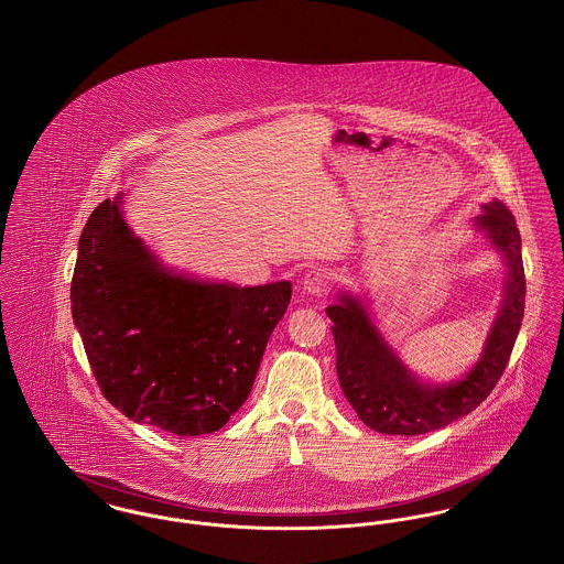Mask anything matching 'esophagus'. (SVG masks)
Returning a JSON list of instances; mask_svg holds the SVG:
<instances>
[{
    "label": "esophagus",
    "mask_w": 564,
    "mask_h": 564,
    "mask_svg": "<svg viewBox=\"0 0 564 564\" xmlns=\"http://www.w3.org/2000/svg\"><path fill=\"white\" fill-rule=\"evenodd\" d=\"M329 285V272L323 269H311L302 279V290L306 294L322 295Z\"/></svg>",
    "instance_id": "34e87169"
}]
</instances>
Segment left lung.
Returning a JSON list of instances; mask_svg holds the SVG:
<instances>
[{
    "label": "left lung",
    "mask_w": 564,
    "mask_h": 564,
    "mask_svg": "<svg viewBox=\"0 0 564 564\" xmlns=\"http://www.w3.org/2000/svg\"><path fill=\"white\" fill-rule=\"evenodd\" d=\"M476 226L503 253L508 281L503 302L492 323L482 357L456 382L425 384L405 370L400 357L382 340L359 297L340 294L327 306L336 340V372L345 398L357 416L378 433L421 435L442 430L467 416L490 395L510 361L524 317L527 279L520 253V232L501 200L486 203Z\"/></svg>",
    "instance_id": "8db88e82"
}]
</instances>
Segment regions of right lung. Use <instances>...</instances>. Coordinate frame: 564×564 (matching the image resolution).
<instances>
[{"mask_svg": "<svg viewBox=\"0 0 564 564\" xmlns=\"http://www.w3.org/2000/svg\"><path fill=\"white\" fill-rule=\"evenodd\" d=\"M122 194L84 226L72 315L101 393L134 423L189 437L221 430L251 393L292 283L196 281L164 269L127 226Z\"/></svg>", "mask_w": 564, "mask_h": 564, "instance_id": "1", "label": "right lung"}]
</instances>
